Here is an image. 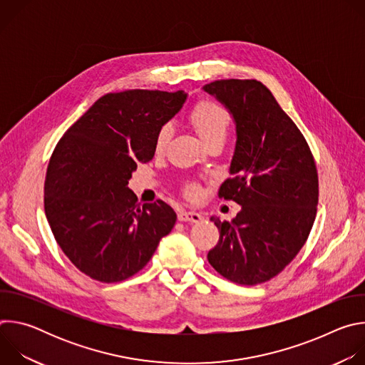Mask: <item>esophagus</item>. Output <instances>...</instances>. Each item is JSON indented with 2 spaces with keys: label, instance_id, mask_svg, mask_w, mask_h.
Listing matches in <instances>:
<instances>
[{
  "label": "esophagus",
  "instance_id": "34e87169",
  "mask_svg": "<svg viewBox=\"0 0 365 365\" xmlns=\"http://www.w3.org/2000/svg\"><path fill=\"white\" fill-rule=\"evenodd\" d=\"M178 218L182 222H200L203 220V215L195 211H182L179 212Z\"/></svg>",
  "mask_w": 365,
  "mask_h": 365
}]
</instances>
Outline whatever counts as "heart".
Returning <instances> with one entry per match:
<instances>
[{"label": "heart", "instance_id": "obj_1", "mask_svg": "<svg viewBox=\"0 0 365 365\" xmlns=\"http://www.w3.org/2000/svg\"><path fill=\"white\" fill-rule=\"evenodd\" d=\"M187 118L205 144L218 138L224 140L231 125V115L227 108L212 99H200L199 102H196ZM172 135L173 128L169 123L160 125L154 137L155 154H163L166 151ZM199 193L200 190L196 183H187L185 186V195L189 199H196Z\"/></svg>", "mask_w": 365, "mask_h": 365}]
</instances>
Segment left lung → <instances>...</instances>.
Returning <instances> with one entry per match:
<instances>
[{
	"label": "left lung",
	"mask_w": 365,
	"mask_h": 365,
	"mask_svg": "<svg viewBox=\"0 0 365 365\" xmlns=\"http://www.w3.org/2000/svg\"><path fill=\"white\" fill-rule=\"evenodd\" d=\"M237 124L232 178L218 192L241 205L231 221L212 217L218 244L207 262L227 280L269 282L297 255L314 227L319 182L314 154L267 86L255 79H220L203 86Z\"/></svg>",
	"instance_id": "left-lung-1"
}]
</instances>
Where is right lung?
Returning a JSON list of instances; mask_svg holds the SVG:
<instances>
[{
	"mask_svg": "<svg viewBox=\"0 0 365 365\" xmlns=\"http://www.w3.org/2000/svg\"><path fill=\"white\" fill-rule=\"evenodd\" d=\"M183 91L110 92L62 135L48 160L44 212L56 242L88 277L118 283L138 273L176 222L163 202L128 189L154 137L183 106Z\"/></svg>",
	"mask_w": 365,
	"mask_h": 365,
	"instance_id": "right-lung-1",
	"label": "right lung"
}]
</instances>
